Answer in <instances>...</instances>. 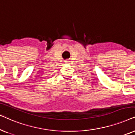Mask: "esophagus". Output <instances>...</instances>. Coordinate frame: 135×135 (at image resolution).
<instances>
[{
    "instance_id": "34e87169",
    "label": "esophagus",
    "mask_w": 135,
    "mask_h": 135,
    "mask_svg": "<svg viewBox=\"0 0 135 135\" xmlns=\"http://www.w3.org/2000/svg\"><path fill=\"white\" fill-rule=\"evenodd\" d=\"M65 64H69L70 61L69 60H65Z\"/></svg>"
}]
</instances>
